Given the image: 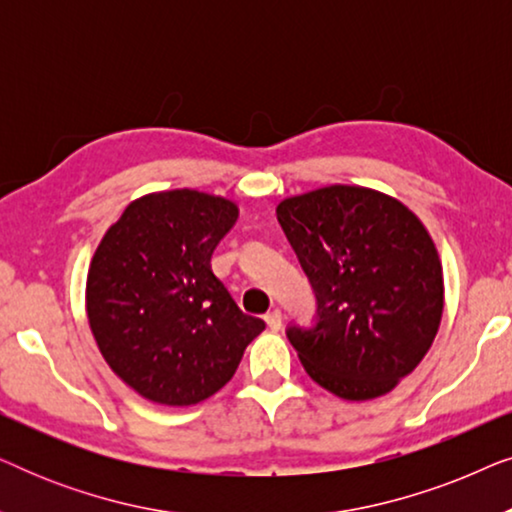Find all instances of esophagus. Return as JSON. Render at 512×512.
Masks as SVG:
<instances>
[{"label": "esophagus", "instance_id": "1", "mask_svg": "<svg viewBox=\"0 0 512 512\" xmlns=\"http://www.w3.org/2000/svg\"><path fill=\"white\" fill-rule=\"evenodd\" d=\"M282 312L279 310H272V312H268L265 314V324H268V328L270 331H279V328H282Z\"/></svg>", "mask_w": 512, "mask_h": 512}]
</instances>
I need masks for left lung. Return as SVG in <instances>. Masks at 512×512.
<instances>
[{"label":"left lung","mask_w":512,"mask_h":512,"mask_svg":"<svg viewBox=\"0 0 512 512\" xmlns=\"http://www.w3.org/2000/svg\"><path fill=\"white\" fill-rule=\"evenodd\" d=\"M277 219L317 296V324L286 331L305 373L345 401L389 394L443 319L429 230L391 195L345 184L282 200Z\"/></svg>","instance_id":"obj_1"}]
</instances>
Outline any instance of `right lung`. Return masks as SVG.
<instances>
[{
	"label": "right lung",
	"mask_w": 512,
	"mask_h": 512,
	"mask_svg": "<svg viewBox=\"0 0 512 512\" xmlns=\"http://www.w3.org/2000/svg\"><path fill=\"white\" fill-rule=\"evenodd\" d=\"M240 209L177 188L132 200L97 244L86 312L109 368L139 396L195 405L230 382L263 319L244 314L212 272Z\"/></svg>",
	"instance_id": "right-lung-1"
}]
</instances>
